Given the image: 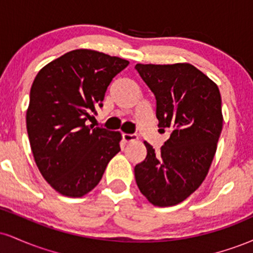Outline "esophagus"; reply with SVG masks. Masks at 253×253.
<instances>
[{"mask_svg":"<svg viewBox=\"0 0 253 253\" xmlns=\"http://www.w3.org/2000/svg\"><path fill=\"white\" fill-rule=\"evenodd\" d=\"M124 140L126 141V143H130V141H135L136 139H138V135L134 134H129V133H124Z\"/></svg>","mask_w":253,"mask_h":253,"instance_id":"34e87169","label":"esophagus"}]
</instances>
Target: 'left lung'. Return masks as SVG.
I'll return each mask as SVG.
<instances>
[{"label":"left lung","instance_id":"8db88e82","mask_svg":"<svg viewBox=\"0 0 253 253\" xmlns=\"http://www.w3.org/2000/svg\"><path fill=\"white\" fill-rule=\"evenodd\" d=\"M135 69L156 96L158 127L171 130L159 152L144 141L147 156L134 168L136 185L153 206H175L210 171L222 129L221 95L191 64H136Z\"/></svg>","mask_w":253,"mask_h":253}]
</instances>
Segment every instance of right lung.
<instances>
[{"mask_svg":"<svg viewBox=\"0 0 253 253\" xmlns=\"http://www.w3.org/2000/svg\"><path fill=\"white\" fill-rule=\"evenodd\" d=\"M128 64L80 48L52 60L34 78L26 114L31 149L43 178L64 196L82 197L94 189L120 151V132L88 120Z\"/></svg>","mask_w":253,"mask_h":253,"instance_id":"add662e5","label":"right lung"}]
</instances>
